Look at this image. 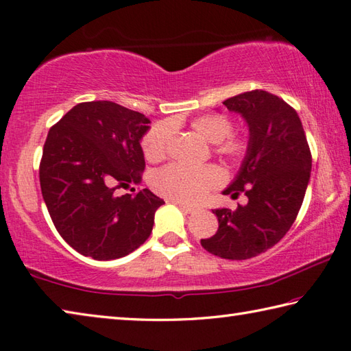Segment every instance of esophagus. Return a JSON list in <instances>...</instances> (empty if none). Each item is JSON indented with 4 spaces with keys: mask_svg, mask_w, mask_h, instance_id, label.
<instances>
[{
    "mask_svg": "<svg viewBox=\"0 0 351 351\" xmlns=\"http://www.w3.org/2000/svg\"><path fill=\"white\" fill-rule=\"evenodd\" d=\"M178 207H180L182 211H185V213H195L196 211V208L195 207H191V205H185V204H182V202H175Z\"/></svg>",
    "mask_w": 351,
    "mask_h": 351,
    "instance_id": "esophagus-1",
    "label": "esophagus"
}]
</instances>
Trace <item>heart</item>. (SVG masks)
<instances>
[{
    "instance_id": "b5f03b06",
    "label": "heart",
    "mask_w": 351,
    "mask_h": 351,
    "mask_svg": "<svg viewBox=\"0 0 351 351\" xmlns=\"http://www.w3.org/2000/svg\"><path fill=\"white\" fill-rule=\"evenodd\" d=\"M191 128L204 140L215 144L216 154L231 161H240L250 149L245 136L232 135V121L223 114H207L191 121ZM173 125L170 121L156 123L149 129L143 138V152L150 162L161 161L167 156ZM222 175L215 166L189 167L182 164H170L155 171L152 185L158 193L171 201L195 204L202 199L207 191L221 184Z\"/></svg>"
}]
</instances>
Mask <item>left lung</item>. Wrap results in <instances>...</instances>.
I'll return each instance as SVG.
<instances>
[{
    "mask_svg": "<svg viewBox=\"0 0 351 351\" xmlns=\"http://www.w3.org/2000/svg\"><path fill=\"white\" fill-rule=\"evenodd\" d=\"M243 117L250 149L223 195L245 193L237 210L217 208L219 228L202 239L204 250L228 260H246L272 248L292 226L303 204L312 155L297 111L267 91L254 89L223 101Z\"/></svg>",
    "mask_w": 351,
    "mask_h": 351,
    "instance_id": "1",
    "label": "left lung"
}]
</instances>
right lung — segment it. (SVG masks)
Returning a JSON list of instances; mask_svg holds the SVG:
<instances>
[{
    "mask_svg": "<svg viewBox=\"0 0 351 351\" xmlns=\"http://www.w3.org/2000/svg\"><path fill=\"white\" fill-rule=\"evenodd\" d=\"M150 120L114 101L75 105L47 135L40 190L62 239L82 256L114 260L146 242L164 204L149 189L117 196L140 182L141 138Z\"/></svg>",
    "mask_w": 351,
    "mask_h": 351,
    "instance_id": "1",
    "label": "right lung"
}]
</instances>
